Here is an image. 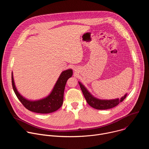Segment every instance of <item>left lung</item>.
Masks as SVG:
<instances>
[{
  "instance_id": "left-lung-1",
  "label": "left lung",
  "mask_w": 149,
  "mask_h": 149,
  "mask_svg": "<svg viewBox=\"0 0 149 149\" xmlns=\"http://www.w3.org/2000/svg\"><path fill=\"white\" fill-rule=\"evenodd\" d=\"M78 83L87 103L91 107L97 110H107L113 108L117 105L120 102H122L126 98L127 95V93H126L120 98H117L111 100H101L97 98L92 95V94H91L87 88L80 81H78Z\"/></svg>"
}]
</instances>
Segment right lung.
Wrapping results in <instances>:
<instances>
[{"instance_id": "add662e5", "label": "right lung", "mask_w": 149, "mask_h": 149, "mask_svg": "<svg viewBox=\"0 0 149 149\" xmlns=\"http://www.w3.org/2000/svg\"><path fill=\"white\" fill-rule=\"evenodd\" d=\"M72 75V70L68 69L63 71L51 91L45 97L36 100H28L21 95L17 91L12 72V82L13 91L19 99L26 109L32 112L47 114L58 110L63 104V93L67 80Z\"/></svg>"}]
</instances>
